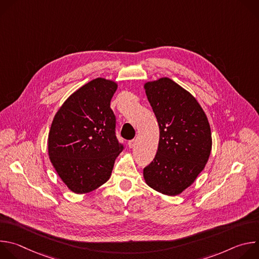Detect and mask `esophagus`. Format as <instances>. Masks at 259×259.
<instances>
[{
    "label": "esophagus",
    "instance_id": "1",
    "mask_svg": "<svg viewBox=\"0 0 259 259\" xmlns=\"http://www.w3.org/2000/svg\"><path fill=\"white\" fill-rule=\"evenodd\" d=\"M135 145H136V140L135 139H132V140L128 141V146L130 147V149H133V147H135Z\"/></svg>",
    "mask_w": 259,
    "mask_h": 259
}]
</instances>
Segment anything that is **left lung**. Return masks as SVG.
I'll return each instance as SVG.
<instances>
[{
    "label": "left lung",
    "mask_w": 259,
    "mask_h": 259,
    "mask_svg": "<svg viewBox=\"0 0 259 259\" xmlns=\"http://www.w3.org/2000/svg\"><path fill=\"white\" fill-rule=\"evenodd\" d=\"M143 88L160 128L157 155L143 169V178L153 190L177 196L192 186L209 160L208 118L198 100L169 78L146 82Z\"/></svg>",
    "instance_id": "8db88e82"
}]
</instances>
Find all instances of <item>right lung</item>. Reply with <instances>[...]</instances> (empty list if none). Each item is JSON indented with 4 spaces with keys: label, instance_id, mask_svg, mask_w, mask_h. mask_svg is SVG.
Returning <instances> with one entry per match:
<instances>
[{
    "label": "right lung",
    "instance_id": "obj_1",
    "mask_svg": "<svg viewBox=\"0 0 259 259\" xmlns=\"http://www.w3.org/2000/svg\"><path fill=\"white\" fill-rule=\"evenodd\" d=\"M117 82L96 78L68 96L57 110L48 135L49 159L75 194L90 193L105 183L123 151L110 108Z\"/></svg>",
    "mask_w": 259,
    "mask_h": 259
}]
</instances>
